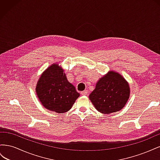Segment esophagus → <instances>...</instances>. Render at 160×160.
Segmentation results:
<instances>
[{
	"label": "esophagus",
	"mask_w": 160,
	"mask_h": 160,
	"mask_svg": "<svg viewBox=\"0 0 160 160\" xmlns=\"http://www.w3.org/2000/svg\"><path fill=\"white\" fill-rule=\"evenodd\" d=\"M81 94L82 95H87L88 94V91L85 90V91H81Z\"/></svg>",
	"instance_id": "34e87169"
}]
</instances>
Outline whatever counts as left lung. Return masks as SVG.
Listing matches in <instances>:
<instances>
[{
  "instance_id": "left-lung-1",
  "label": "left lung",
  "mask_w": 160,
  "mask_h": 160,
  "mask_svg": "<svg viewBox=\"0 0 160 160\" xmlns=\"http://www.w3.org/2000/svg\"><path fill=\"white\" fill-rule=\"evenodd\" d=\"M127 81L117 72L111 71L101 78L89 99L99 112L109 114L122 109L129 97Z\"/></svg>"
}]
</instances>
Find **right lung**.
<instances>
[{"label": "right lung", "instance_id": "right-lung-1", "mask_svg": "<svg viewBox=\"0 0 160 160\" xmlns=\"http://www.w3.org/2000/svg\"><path fill=\"white\" fill-rule=\"evenodd\" d=\"M36 92L46 109L58 113L68 111L79 96L57 64H53L43 72L37 82Z\"/></svg>", "mask_w": 160, "mask_h": 160}]
</instances>
